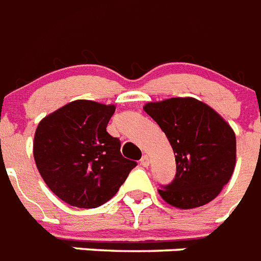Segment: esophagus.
Returning <instances> with one entry per match:
<instances>
[{"label": "esophagus", "instance_id": "1", "mask_svg": "<svg viewBox=\"0 0 261 261\" xmlns=\"http://www.w3.org/2000/svg\"><path fill=\"white\" fill-rule=\"evenodd\" d=\"M149 164H150V159H149L147 155H143L142 159H141V165L146 168V167H149Z\"/></svg>", "mask_w": 261, "mask_h": 261}]
</instances>
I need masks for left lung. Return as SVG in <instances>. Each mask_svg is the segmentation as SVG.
Here are the masks:
<instances>
[{"label":"left lung","instance_id":"obj_1","mask_svg":"<svg viewBox=\"0 0 261 261\" xmlns=\"http://www.w3.org/2000/svg\"><path fill=\"white\" fill-rule=\"evenodd\" d=\"M143 111L165 133L176 160V177L159 190L160 196L181 210L217 198L236 167V134L230 124L194 97L146 102Z\"/></svg>","mask_w":261,"mask_h":261}]
</instances>
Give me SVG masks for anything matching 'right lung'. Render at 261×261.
I'll use <instances>...</instances> for the list:
<instances>
[{"mask_svg":"<svg viewBox=\"0 0 261 261\" xmlns=\"http://www.w3.org/2000/svg\"><path fill=\"white\" fill-rule=\"evenodd\" d=\"M115 108L74 100L44 116L36 127V168L47 187L70 206H101L137 167L122 155L120 141L107 133Z\"/></svg>","mask_w":261,"mask_h":261,"instance_id":"add662e5","label":"right lung"}]
</instances>
